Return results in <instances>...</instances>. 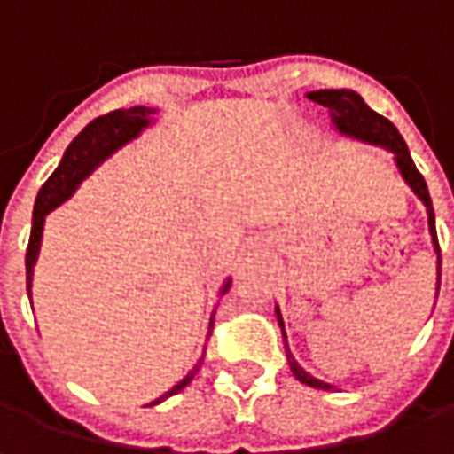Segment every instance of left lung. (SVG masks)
Listing matches in <instances>:
<instances>
[{
  "label": "left lung",
  "instance_id": "obj_1",
  "mask_svg": "<svg viewBox=\"0 0 454 454\" xmlns=\"http://www.w3.org/2000/svg\"><path fill=\"white\" fill-rule=\"evenodd\" d=\"M306 98L314 102H319L324 107H329L332 113V120H334V128L341 135L347 137H354V140H362V143H372V145H380V148L395 153V163H397L399 173L404 183L412 188L417 198L425 203L427 208V226H430L432 243H434V251H437V291H440V271H442V258H440V243H437V228H434V211H432V198L430 191H427V183L422 178V173L417 170L412 155L407 150V143L402 140L399 130L389 122L387 118H382L380 113H374L369 107L367 102L362 100V95H356L352 90H317V92H306ZM276 319L284 329V319H281V311L276 306ZM284 347H286V359H289V367L294 372V377L301 384H309V387H317V389H334L332 384L321 382L317 377H311L296 359L294 354L289 352V344H286V332H284Z\"/></svg>",
  "mask_w": 454,
  "mask_h": 454
}]
</instances>
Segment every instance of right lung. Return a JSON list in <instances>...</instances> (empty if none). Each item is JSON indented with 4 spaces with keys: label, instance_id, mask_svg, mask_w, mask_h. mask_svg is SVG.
<instances>
[{
    "label": "right lung",
    "instance_id": "right-lung-1",
    "mask_svg": "<svg viewBox=\"0 0 454 454\" xmlns=\"http://www.w3.org/2000/svg\"><path fill=\"white\" fill-rule=\"evenodd\" d=\"M158 110L137 105V107H128V110H113L107 115L95 118L87 125L82 133L72 140L62 160L57 165V170L47 178V183L40 188L37 200H35V213H32V233H29V246H27V294H32V274H35V261L40 256V243H42V228H44V215L50 211H55L57 206H62L67 198L77 191V185L98 168L105 163L115 150L122 145H128L130 140H135L137 135L143 133L153 122V115ZM231 286V278L223 284L221 294H226ZM215 314V311H213ZM213 314H211V329H213ZM211 334V332H208ZM203 364V356L196 362V367L191 369L183 380H180L173 389H168L163 397H158L150 404H160L163 399L178 395L183 387H188L191 380L196 377V372Z\"/></svg>",
    "mask_w": 454,
    "mask_h": 454
}]
</instances>
